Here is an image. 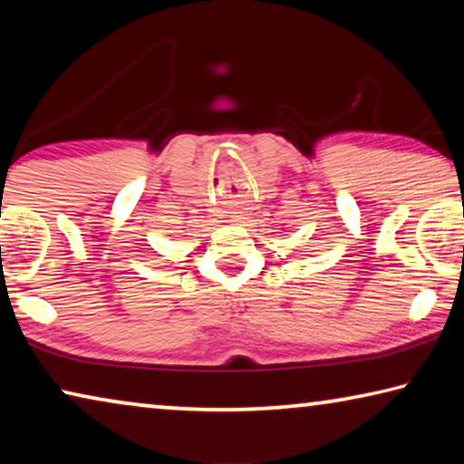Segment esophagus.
I'll list each match as a JSON object with an SVG mask.
<instances>
[{"label": "esophagus", "mask_w": 464, "mask_h": 464, "mask_svg": "<svg viewBox=\"0 0 464 464\" xmlns=\"http://www.w3.org/2000/svg\"><path fill=\"white\" fill-rule=\"evenodd\" d=\"M237 221H239V218H237Z\"/></svg>", "instance_id": "obj_1"}]
</instances>
